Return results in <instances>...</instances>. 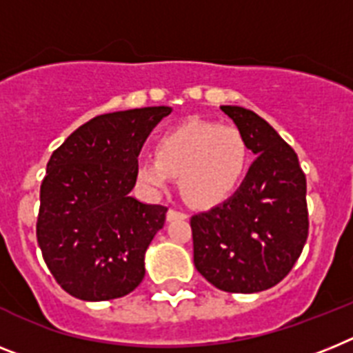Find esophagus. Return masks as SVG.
I'll return each mask as SVG.
<instances>
[{
	"instance_id": "34e87169",
	"label": "esophagus",
	"mask_w": 353,
	"mask_h": 353,
	"mask_svg": "<svg viewBox=\"0 0 353 353\" xmlns=\"http://www.w3.org/2000/svg\"><path fill=\"white\" fill-rule=\"evenodd\" d=\"M188 217L185 212H179V210H174L170 208L167 212V221H185V219Z\"/></svg>"
}]
</instances>
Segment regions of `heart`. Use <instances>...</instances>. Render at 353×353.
<instances>
[{
  "instance_id": "1",
  "label": "heart",
  "mask_w": 353,
  "mask_h": 353,
  "mask_svg": "<svg viewBox=\"0 0 353 353\" xmlns=\"http://www.w3.org/2000/svg\"><path fill=\"white\" fill-rule=\"evenodd\" d=\"M250 163V145L241 129L215 121L190 120L167 131L154 143V159H140L136 181L145 190L161 192L170 177L195 208H212L241 185Z\"/></svg>"
}]
</instances>
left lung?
I'll use <instances>...</instances> for the list:
<instances>
[{
	"label": "left lung",
	"mask_w": 353,
	"mask_h": 353,
	"mask_svg": "<svg viewBox=\"0 0 353 353\" xmlns=\"http://www.w3.org/2000/svg\"><path fill=\"white\" fill-rule=\"evenodd\" d=\"M256 156L241 188L190 219L195 269L221 291L260 292L280 283L309 235L307 179L291 145L256 112L221 105Z\"/></svg>",
	"instance_id": "obj_1"
}]
</instances>
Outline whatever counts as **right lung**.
<instances>
[{
    "instance_id": "obj_1",
    "label": "right lung",
    "mask_w": 353,
    "mask_h": 353,
    "mask_svg": "<svg viewBox=\"0 0 353 353\" xmlns=\"http://www.w3.org/2000/svg\"><path fill=\"white\" fill-rule=\"evenodd\" d=\"M170 111L156 105L100 114L53 150L35 230L44 262L68 294L114 300L143 280L145 251L168 208L129 192L147 136Z\"/></svg>"
}]
</instances>
